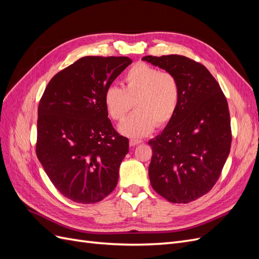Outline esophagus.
Here are the masks:
<instances>
[{
	"mask_svg": "<svg viewBox=\"0 0 259 259\" xmlns=\"http://www.w3.org/2000/svg\"><path fill=\"white\" fill-rule=\"evenodd\" d=\"M142 143H143V140L131 139V140H130V146H131V147H135V146H137V145H139V144H142Z\"/></svg>",
	"mask_w": 259,
	"mask_h": 259,
	"instance_id": "34e87169",
	"label": "esophagus"
}]
</instances>
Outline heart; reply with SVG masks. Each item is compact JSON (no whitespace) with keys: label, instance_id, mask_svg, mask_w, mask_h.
Returning <instances> with one entry per match:
<instances>
[{"label":"heart","instance_id":"obj_1","mask_svg":"<svg viewBox=\"0 0 259 259\" xmlns=\"http://www.w3.org/2000/svg\"><path fill=\"white\" fill-rule=\"evenodd\" d=\"M180 101V88L176 77L147 64H137L125 73L123 88L108 86L104 104L113 120L121 121L133 104L136 111L126 117L117 130L131 138H143L155 125H166L173 119Z\"/></svg>","mask_w":259,"mask_h":259}]
</instances>
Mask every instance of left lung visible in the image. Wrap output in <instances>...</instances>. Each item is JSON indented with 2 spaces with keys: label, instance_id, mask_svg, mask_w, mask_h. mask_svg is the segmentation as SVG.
Wrapping results in <instances>:
<instances>
[{
  "label": "left lung",
  "instance_id": "8db88e82",
  "mask_svg": "<svg viewBox=\"0 0 259 259\" xmlns=\"http://www.w3.org/2000/svg\"><path fill=\"white\" fill-rule=\"evenodd\" d=\"M143 60L173 74L180 101L173 119L149 140L153 189L171 203H189L207 193L222 173L231 146L230 115L221 86L199 62L180 55Z\"/></svg>",
  "mask_w": 259,
  "mask_h": 259
}]
</instances>
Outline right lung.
Instances as JSON below:
<instances>
[{
	"mask_svg": "<svg viewBox=\"0 0 259 259\" xmlns=\"http://www.w3.org/2000/svg\"><path fill=\"white\" fill-rule=\"evenodd\" d=\"M131 64L128 57H82L53 77L40 100L37 159L73 202H99L117 184L128 139L108 119L104 95Z\"/></svg>",
	"mask_w": 259,
	"mask_h": 259,
	"instance_id": "add662e5",
	"label": "right lung"
}]
</instances>
